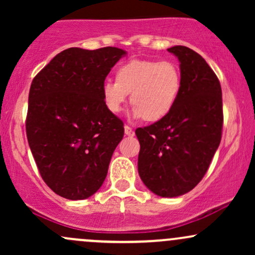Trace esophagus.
Returning <instances> with one entry per match:
<instances>
[{"mask_svg": "<svg viewBox=\"0 0 255 255\" xmlns=\"http://www.w3.org/2000/svg\"><path fill=\"white\" fill-rule=\"evenodd\" d=\"M125 134L128 136H133L134 135V130L131 129L129 126H125Z\"/></svg>", "mask_w": 255, "mask_h": 255, "instance_id": "obj_1", "label": "esophagus"}]
</instances>
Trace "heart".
<instances>
[{"instance_id": "b5f03b06", "label": "heart", "mask_w": 255, "mask_h": 255, "mask_svg": "<svg viewBox=\"0 0 255 255\" xmlns=\"http://www.w3.org/2000/svg\"><path fill=\"white\" fill-rule=\"evenodd\" d=\"M182 89L178 67L169 61L130 60L119 67L115 83L107 81L102 96L107 109L119 114L130 93L131 116L146 122L163 120L174 109Z\"/></svg>"}]
</instances>
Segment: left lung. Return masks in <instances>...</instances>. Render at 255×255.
I'll list each match as a JSON object with an SVG mask.
<instances>
[{"instance_id":"1","label":"left lung","mask_w":255,"mask_h":255,"mask_svg":"<svg viewBox=\"0 0 255 255\" xmlns=\"http://www.w3.org/2000/svg\"><path fill=\"white\" fill-rule=\"evenodd\" d=\"M180 61L182 89L166 118L135 134L137 171L151 192L174 198L192 191L206 174L223 128L222 89L217 75L187 46L168 49Z\"/></svg>"}]
</instances>
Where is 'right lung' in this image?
Listing matches in <instances>:
<instances>
[{
  "label": "right lung",
  "instance_id": "1",
  "mask_svg": "<svg viewBox=\"0 0 255 255\" xmlns=\"http://www.w3.org/2000/svg\"><path fill=\"white\" fill-rule=\"evenodd\" d=\"M127 54L113 46L61 51L34 77L26 134L44 182L60 197L83 200L103 184L124 122L105 107L102 87Z\"/></svg>",
  "mask_w": 255,
  "mask_h": 255
}]
</instances>
